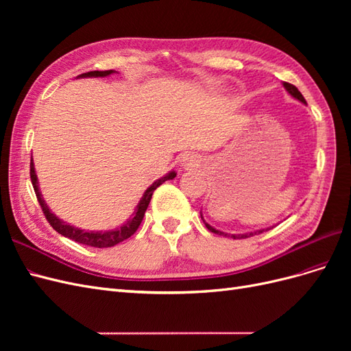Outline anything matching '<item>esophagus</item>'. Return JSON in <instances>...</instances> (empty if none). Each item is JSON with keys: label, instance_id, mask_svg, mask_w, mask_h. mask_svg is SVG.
<instances>
[{"label": "esophagus", "instance_id": "34e87169", "mask_svg": "<svg viewBox=\"0 0 351 351\" xmlns=\"http://www.w3.org/2000/svg\"><path fill=\"white\" fill-rule=\"evenodd\" d=\"M193 161H195L193 156L186 155V156L183 158V164H184V165H193Z\"/></svg>", "mask_w": 351, "mask_h": 351}]
</instances>
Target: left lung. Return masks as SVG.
I'll return each mask as SVG.
<instances>
[{
  "mask_svg": "<svg viewBox=\"0 0 351 351\" xmlns=\"http://www.w3.org/2000/svg\"><path fill=\"white\" fill-rule=\"evenodd\" d=\"M284 88L289 90V93L291 95V97H294L295 99H299V101H302L303 104H306V99L303 98V95L300 93V90L297 89L294 84H291V83H287V82H284ZM204 219V218H202ZM205 222V221H204ZM205 226H206V228L209 230V231H212V232H215V234H218V236H228L230 237V234H226V232H222V231H218V230H215L214 227H210L208 222H205ZM267 230H269V228H267ZM267 230H259V231H254V232H247V234H239V236H236V234H231V237L232 239H247V237H250V236H253V234H256V232H263V231H267Z\"/></svg>",
  "mask_w": 351,
  "mask_h": 351,
  "instance_id": "1",
  "label": "left lung"
}]
</instances>
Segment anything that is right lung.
<instances>
[{"mask_svg":"<svg viewBox=\"0 0 351 351\" xmlns=\"http://www.w3.org/2000/svg\"><path fill=\"white\" fill-rule=\"evenodd\" d=\"M111 73H114V70H104V71H88V73H83L80 74V77H105V76H110ZM176 177V173L171 171L169 174H167L165 177L156 180V182L146 190L143 197L141 199L139 205H137V209H136V214L132 219H129L125 222V224L120 228L117 230H112V231H104V232H88V231H83V230H79V228H74L69 224H66L64 221L58 219L52 212L48 209V206L45 205L44 199H42L40 196V192H39V187H38V178H36V174H35V168H34V162H30V180H32V186H34V190L36 193V199L39 202L40 205V209L42 212H44V215L47 218V221L49 222V226L54 228L57 232H60L61 236L64 237H69L74 241L77 243H82V244H86V246H92V247H112L115 246V244H119L121 241H124L125 239H129L130 236H133L136 230L139 228L141 222L145 217V212L147 209V205H149V202L152 199V195L155 192V189L161 186L164 182H167V180H173Z\"/></svg>","mask_w":351,"mask_h":351,"instance_id":"1","label":"right lung"}]
</instances>
